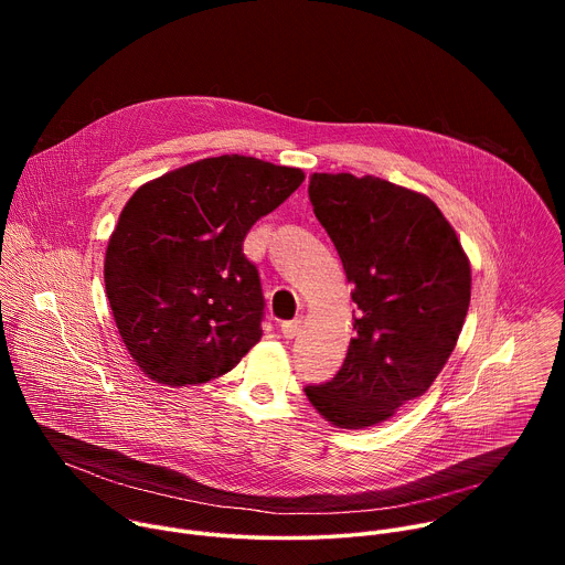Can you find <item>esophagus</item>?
<instances>
[{
  "mask_svg": "<svg viewBox=\"0 0 565 565\" xmlns=\"http://www.w3.org/2000/svg\"><path fill=\"white\" fill-rule=\"evenodd\" d=\"M299 329H301V321H299V319L284 321V324H281V335H284L286 340H292V338L299 335Z\"/></svg>",
  "mask_w": 565,
  "mask_h": 565,
  "instance_id": "34e87169",
  "label": "esophagus"
}]
</instances>
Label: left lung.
I'll list each match as a JSON object with an SVG mask.
<instances>
[{
    "label": "left lung",
    "mask_w": 565,
    "mask_h": 565,
    "mask_svg": "<svg viewBox=\"0 0 565 565\" xmlns=\"http://www.w3.org/2000/svg\"><path fill=\"white\" fill-rule=\"evenodd\" d=\"M308 196L360 315L342 369L303 391L335 427H373L420 397L449 360L469 308V262L425 194L375 177L312 174Z\"/></svg>",
    "instance_id": "left-lung-1"
}]
</instances>
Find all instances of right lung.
I'll list each match as a JSON object with an SVG mask.
<instances>
[{"label": "right lung", "instance_id": "1", "mask_svg": "<svg viewBox=\"0 0 565 565\" xmlns=\"http://www.w3.org/2000/svg\"><path fill=\"white\" fill-rule=\"evenodd\" d=\"M301 181L297 168L225 153L134 192L109 238L105 286L145 375L201 384L232 371L259 342L266 301L244 238Z\"/></svg>", "mask_w": 565, "mask_h": 565}]
</instances>
